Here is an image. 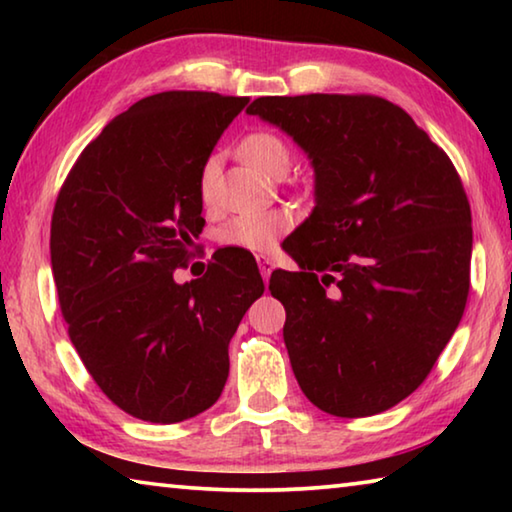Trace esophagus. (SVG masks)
Here are the masks:
<instances>
[{"label": "esophagus", "mask_w": 512, "mask_h": 512, "mask_svg": "<svg viewBox=\"0 0 512 512\" xmlns=\"http://www.w3.org/2000/svg\"><path fill=\"white\" fill-rule=\"evenodd\" d=\"M257 266H259V273H262V277H264V282H268V277H271L273 268H275L273 259L266 255H257Z\"/></svg>", "instance_id": "1"}]
</instances>
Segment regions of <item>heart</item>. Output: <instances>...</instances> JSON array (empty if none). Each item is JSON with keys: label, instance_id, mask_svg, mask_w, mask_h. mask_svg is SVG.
I'll return each mask as SVG.
<instances>
[{"label": "heart", "instance_id": "obj_1", "mask_svg": "<svg viewBox=\"0 0 512 512\" xmlns=\"http://www.w3.org/2000/svg\"><path fill=\"white\" fill-rule=\"evenodd\" d=\"M239 153L248 164L273 178H282L291 167L289 144L271 131L248 133L239 142ZM198 196L207 207L214 205L219 198V160H216V155H210L198 173ZM291 223V214L282 210L244 212L223 225L219 230V241L223 246L264 253L280 241L284 232L291 228Z\"/></svg>", "mask_w": 512, "mask_h": 512}]
</instances>
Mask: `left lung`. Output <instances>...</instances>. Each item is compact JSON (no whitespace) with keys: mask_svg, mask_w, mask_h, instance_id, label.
Returning <instances> with one entry per match:
<instances>
[{"mask_svg":"<svg viewBox=\"0 0 512 512\" xmlns=\"http://www.w3.org/2000/svg\"><path fill=\"white\" fill-rule=\"evenodd\" d=\"M246 112L293 137L316 176V207L289 250L300 271L268 284L287 309L293 375L336 418L391 409L463 318L472 212L461 178L400 106L372 94L259 97Z\"/></svg>","mask_w":512,"mask_h":512,"instance_id":"obj_1","label":"left lung"}]
</instances>
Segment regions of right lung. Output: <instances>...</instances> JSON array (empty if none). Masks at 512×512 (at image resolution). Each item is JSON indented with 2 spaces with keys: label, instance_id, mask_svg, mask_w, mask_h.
<instances>
[{
  "label": "right lung",
  "instance_id": "1",
  "mask_svg": "<svg viewBox=\"0 0 512 512\" xmlns=\"http://www.w3.org/2000/svg\"><path fill=\"white\" fill-rule=\"evenodd\" d=\"M246 103L140 99L85 146L56 198L51 271L69 339L108 400L144 422H183L219 400L230 339L264 293L248 253L173 280L205 225L198 173Z\"/></svg>",
  "mask_w": 512,
  "mask_h": 512
}]
</instances>
